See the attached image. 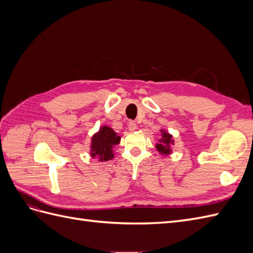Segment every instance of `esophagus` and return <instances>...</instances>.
<instances>
[{"mask_svg": "<svg viewBox=\"0 0 253 253\" xmlns=\"http://www.w3.org/2000/svg\"><path fill=\"white\" fill-rule=\"evenodd\" d=\"M127 127H128L129 131H131V132H134L135 129L137 128V125L135 124L134 121H129V122H128V125H127Z\"/></svg>", "mask_w": 253, "mask_h": 253, "instance_id": "obj_1", "label": "esophagus"}]
</instances>
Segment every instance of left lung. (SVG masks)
Segmentation results:
<instances>
[{"label":"left lung","instance_id":"obj_1","mask_svg":"<svg viewBox=\"0 0 253 253\" xmlns=\"http://www.w3.org/2000/svg\"><path fill=\"white\" fill-rule=\"evenodd\" d=\"M162 132V138H160L158 143H156V149L157 151L163 155H169L170 153H172L171 150V144L174 143V140L172 138V135L167 133L165 129H160Z\"/></svg>","mask_w":253,"mask_h":253}]
</instances>
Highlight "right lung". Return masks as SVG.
Listing matches in <instances>:
<instances>
[{
	"label": "right lung",
	"instance_id": "1",
	"mask_svg": "<svg viewBox=\"0 0 253 253\" xmlns=\"http://www.w3.org/2000/svg\"><path fill=\"white\" fill-rule=\"evenodd\" d=\"M121 137L113 128L103 126L91 137L90 156L99 162H108L114 158V148L120 142Z\"/></svg>",
	"mask_w": 253,
	"mask_h": 253
}]
</instances>
